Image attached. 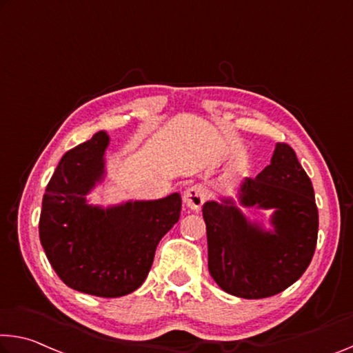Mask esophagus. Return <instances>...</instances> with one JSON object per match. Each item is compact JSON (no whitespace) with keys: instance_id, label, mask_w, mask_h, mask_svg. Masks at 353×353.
<instances>
[{"instance_id":"obj_1","label":"esophagus","mask_w":353,"mask_h":353,"mask_svg":"<svg viewBox=\"0 0 353 353\" xmlns=\"http://www.w3.org/2000/svg\"><path fill=\"white\" fill-rule=\"evenodd\" d=\"M207 198H209V193H207V190L201 185H192L183 192V203H185L188 209L192 210H199L207 201Z\"/></svg>"}]
</instances>
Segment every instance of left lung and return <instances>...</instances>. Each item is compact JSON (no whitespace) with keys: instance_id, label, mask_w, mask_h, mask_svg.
Wrapping results in <instances>:
<instances>
[{"instance_id":"8db88e82","label":"left lung","mask_w":353,"mask_h":353,"mask_svg":"<svg viewBox=\"0 0 353 353\" xmlns=\"http://www.w3.org/2000/svg\"><path fill=\"white\" fill-rule=\"evenodd\" d=\"M240 204L273 209V231L250 223L232 199L203 205L209 272L225 292L265 299L303 275L314 256L319 212L311 179L295 150L278 143L270 165L240 187Z\"/></svg>"}]
</instances>
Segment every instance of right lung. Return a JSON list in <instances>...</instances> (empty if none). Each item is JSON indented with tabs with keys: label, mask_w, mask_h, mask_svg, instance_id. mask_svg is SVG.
<instances>
[{
	"label": "right lung",
	"mask_w": 353,
	"mask_h": 353,
	"mask_svg": "<svg viewBox=\"0 0 353 353\" xmlns=\"http://www.w3.org/2000/svg\"><path fill=\"white\" fill-rule=\"evenodd\" d=\"M108 135L99 132L65 152L42 199L39 237L64 284L113 299L137 290L152 267L157 245L179 221V193L157 201L89 205L86 194L103 176Z\"/></svg>",
	"instance_id": "obj_1"
}]
</instances>
